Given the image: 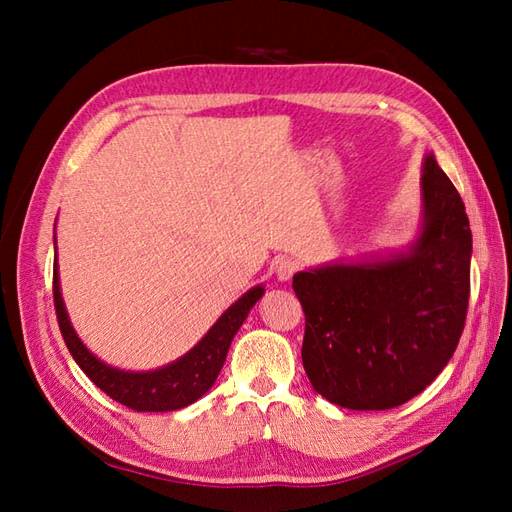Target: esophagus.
<instances>
[{
    "label": "esophagus",
    "instance_id": "1",
    "mask_svg": "<svg viewBox=\"0 0 512 512\" xmlns=\"http://www.w3.org/2000/svg\"><path fill=\"white\" fill-rule=\"evenodd\" d=\"M299 271V265L294 260H290V258H282V260H277L275 262V277L280 282H288V280H292V275Z\"/></svg>",
    "mask_w": 512,
    "mask_h": 512
}]
</instances>
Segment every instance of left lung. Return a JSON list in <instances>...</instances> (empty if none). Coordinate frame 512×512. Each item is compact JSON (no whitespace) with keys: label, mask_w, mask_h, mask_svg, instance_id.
Segmentation results:
<instances>
[{"label":"left lung","mask_w":512,"mask_h":512,"mask_svg":"<svg viewBox=\"0 0 512 512\" xmlns=\"http://www.w3.org/2000/svg\"><path fill=\"white\" fill-rule=\"evenodd\" d=\"M470 258L466 207L429 151L421 224L406 247L292 277L314 391L348 410H391L423 393L451 361L466 324Z\"/></svg>","instance_id":"8db88e82"}]
</instances>
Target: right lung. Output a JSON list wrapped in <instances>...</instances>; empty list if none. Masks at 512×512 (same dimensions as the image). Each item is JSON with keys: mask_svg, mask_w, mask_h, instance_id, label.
Returning a JSON list of instances; mask_svg holds the SVG:
<instances>
[{"mask_svg": "<svg viewBox=\"0 0 512 512\" xmlns=\"http://www.w3.org/2000/svg\"><path fill=\"white\" fill-rule=\"evenodd\" d=\"M265 294V286L258 284L232 303L226 312L213 322V327L198 339L177 361L149 371H130L104 363L91 352L83 339L76 335L68 309L61 297L59 265H57V241H55V265H53V297L61 335L87 378L102 389L108 397L119 401L136 412H173L194 404L203 397L220 376L232 337L237 335L250 309Z\"/></svg>", "mask_w": 512, "mask_h": 512, "instance_id": "1", "label": "right lung"}]
</instances>
